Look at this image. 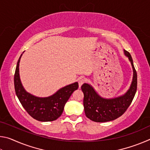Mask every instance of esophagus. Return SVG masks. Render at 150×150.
<instances>
[{"label":"esophagus","instance_id":"obj_1","mask_svg":"<svg viewBox=\"0 0 150 150\" xmlns=\"http://www.w3.org/2000/svg\"><path fill=\"white\" fill-rule=\"evenodd\" d=\"M85 80L84 79H79L78 81V83H79V88L81 87V85H82L83 83H85Z\"/></svg>","mask_w":150,"mask_h":150}]
</instances>
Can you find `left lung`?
Returning a JSON list of instances; mask_svg holds the SVG:
<instances>
[{
    "mask_svg": "<svg viewBox=\"0 0 150 150\" xmlns=\"http://www.w3.org/2000/svg\"><path fill=\"white\" fill-rule=\"evenodd\" d=\"M133 70V77L128 90L117 97L106 98L98 95L92 85L84 83L81 90L84 94L83 105L86 116L96 122L114 120L122 116L129 107L137 90V73L130 53L124 50Z\"/></svg>",
    "mask_w": 150,
    "mask_h": 150,
    "instance_id": "8db88e82",
    "label": "left lung"
}]
</instances>
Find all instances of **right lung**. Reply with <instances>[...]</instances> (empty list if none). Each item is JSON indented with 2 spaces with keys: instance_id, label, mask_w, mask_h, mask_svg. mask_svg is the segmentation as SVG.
<instances>
[{
  "instance_id": "right-lung-1",
  "label": "right lung",
  "mask_w": 150,
  "mask_h": 150,
  "mask_svg": "<svg viewBox=\"0 0 150 150\" xmlns=\"http://www.w3.org/2000/svg\"><path fill=\"white\" fill-rule=\"evenodd\" d=\"M22 54L18 61L14 74V88L17 97L27 112L35 120L41 122L57 120L62 115L65 103L71 95L78 88V83L61 88L47 97H38L32 95L25 90L20 80L19 65Z\"/></svg>"
}]
</instances>
